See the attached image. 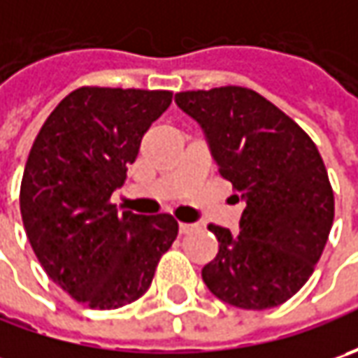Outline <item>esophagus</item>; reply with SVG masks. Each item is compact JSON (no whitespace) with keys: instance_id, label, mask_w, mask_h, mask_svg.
I'll use <instances>...</instances> for the list:
<instances>
[{"instance_id":"obj_1","label":"esophagus","mask_w":358,"mask_h":358,"mask_svg":"<svg viewBox=\"0 0 358 358\" xmlns=\"http://www.w3.org/2000/svg\"><path fill=\"white\" fill-rule=\"evenodd\" d=\"M193 229H195V225H193V223H179V231H181L183 235H185V233H191Z\"/></svg>"}]
</instances>
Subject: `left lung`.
Listing matches in <instances>:
<instances>
[{"label":"left lung","instance_id":"8db88e82","mask_svg":"<svg viewBox=\"0 0 358 358\" xmlns=\"http://www.w3.org/2000/svg\"><path fill=\"white\" fill-rule=\"evenodd\" d=\"M175 103L199 123L233 199L245 205L239 233L209 225L219 253L203 281L233 307H279L309 281L333 227L323 159L293 119L253 90L183 91Z\"/></svg>","mask_w":358,"mask_h":358}]
</instances>
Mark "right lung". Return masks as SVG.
I'll use <instances>...</instances> for the list:
<instances>
[{"mask_svg":"<svg viewBox=\"0 0 358 358\" xmlns=\"http://www.w3.org/2000/svg\"><path fill=\"white\" fill-rule=\"evenodd\" d=\"M171 97V91H71L29 151L20 193L27 239L49 277L91 309L137 301L177 237L171 215L119 213L109 203Z\"/></svg>","mask_w":358,"mask_h":358,"instance_id":"right-lung-1","label":"right lung"}]
</instances>
